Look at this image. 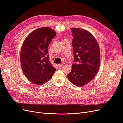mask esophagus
Instances as JSON below:
<instances>
[{"mask_svg":"<svg viewBox=\"0 0 123 123\" xmlns=\"http://www.w3.org/2000/svg\"><path fill=\"white\" fill-rule=\"evenodd\" d=\"M64 65H65V63H62L61 64H60L58 65V66H59V67H61L62 66H64Z\"/></svg>","mask_w":123,"mask_h":123,"instance_id":"1","label":"esophagus"}]
</instances>
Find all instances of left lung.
Wrapping results in <instances>:
<instances>
[{"instance_id":"8db88e82","label":"left lung","mask_w":123,"mask_h":123,"mask_svg":"<svg viewBox=\"0 0 123 123\" xmlns=\"http://www.w3.org/2000/svg\"><path fill=\"white\" fill-rule=\"evenodd\" d=\"M70 29L75 63L67 77L73 84L82 87L92 81L98 72L100 48L94 37L88 31L76 28Z\"/></svg>"}]
</instances>
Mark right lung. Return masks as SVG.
Returning <instances> with one entry per match:
<instances>
[{
	"mask_svg": "<svg viewBox=\"0 0 123 123\" xmlns=\"http://www.w3.org/2000/svg\"><path fill=\"white\" fill-rule=\"evenodd\" d=\"M56 35L52 29L44 27L35 30L25 38L21 47L20 62L27 78L40 85L51 79L56 69L48 55V46Z\"/></svg>",
	"mask_w": 123,
	"mask_h": 123,
	"instance_id": "1",
	"label": "right lung"
}]
</instances>
